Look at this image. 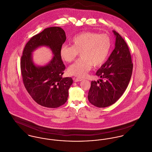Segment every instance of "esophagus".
<instances>
[{"instance_id":"obj_1","label":"esophagus","mask_w":152,"mask_h":152,"mask_svg":"<svg viewBox=\"0 0 152 152\" xmlns=\"http://www.w3.org/2000/svg\"><path fill=\"white\" fill-rule=\"evenodd\" d=\"M83 80L82 78H79V77H77V78H75L74 79V81L75 82H79V81H82Z\"/></svg>"}]
</instances>
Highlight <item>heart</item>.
I'll use <instances>...</instances> for the list:
<instances>
[{
  "label": "heart",
  "mask_w": 152,
  "mask_h": 152,
  "mask_svg": "<svg viewBox=\"0 0 152 152\" xmlns=\"http://www.w3.org/2000/svg\"><path fill=\"white\" fill-rule=\"evenodd\" d=\"M72 46L64 45L60 49V56L66 62L73 61L80 53L81 58L72 65L69 73L84 77L94 66L105 63L112 46L110 37L106 34L85 32L75 36L71 40Z\"/></svg>",
  "instance_id": "b5f03b06"
}]
</instances>
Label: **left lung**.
<instances>
[{
	"instance_id": "8db88e82",
	"label": "left lung",
	"mask_w": 152,
	"mask_h": 152,
	"mask_svg": "<svg viewBox=\"0 0 152 152\" xmlns=\"http://www.w3.org/2000/svg\"><path fill=\"white\" fill-rule=\"evenodd\" d=\"M116 36L115 48L96 75L99 81H91L88 94L89 102L95 106L105 107L113 105L126 90L132 75L133 64L129 47L118 33Z\"/></svg>"
}]
</instances>
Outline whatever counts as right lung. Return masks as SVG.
<instances>
[{"label":"right lung","instance_id":"1","mask_svg":"<svg viewBox=\"0 0 152 152\" xmlns=\"http://www.w3.org/2000/svg\"><path fill=\"white\" fill-rule=\"evenodd\" d=\"M66 39L61 28L50 27L32 37L23 48L20 65L24 86L35 102L44 107H58L68 99L73 80L62 77L65 66L60 56V49ZM42 45L50 47L54 57L47 66L36 67L32 61L31 53Z\"/></svg>","mask_w":152,"mask_h":152}]
</instances>
